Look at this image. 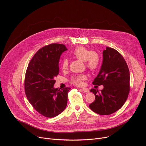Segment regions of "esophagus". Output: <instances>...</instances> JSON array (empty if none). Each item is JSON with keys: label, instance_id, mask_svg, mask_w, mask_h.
I'll return each mask as SVG.
<instances>
[{"label": "esophagus", "instance_id": "esophagus-1", "mask_svg": "<svg viewBox=\"0 0 146 146\" xmlns=\"http://www.w3.org/2000/svg\"><path fill=\"white\" fill-rule=\"evenodd\" d=\"M81 90L82 91H84V92H87V93H88L90 92V90L88 89V88H83L81 89Z\"/></svg>", "mask_w": 146, "mask_h": 146}]
</instances>
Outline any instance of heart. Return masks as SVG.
<instances>
[{
  "label": "heart",
  "instance_id": "obj_1",
  "mask_svg": "<svg viewBox=\"0 0 146 146\" xmlns=\"http://www.w3.org/2000/svg\"><path fill=\"white\" fill-rule=\"evenodd\" d=\"M71 55L82 61L86 62L87 68L92 72H95L98 69L100 65V58L99 55L94 51L85 47L78 46L73 50ZM61 69L65 71L68 68V61L64 59L61 62ZM87 79V75L85 73L74 75L70 79V82L77 86H82L84 81Z\"/></svg>",
  "mask_w": 146,
  "mask_h": 146
}]
</instances>
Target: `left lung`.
Wrapping results in <instances>:
<instances>
[{"label":"left lung","mask_w":146,"mask_h":146,"mask_svg":"<svg viewBox=\"0 0 146 146\" xmlns=\"http://www.w3.org/2000/svg\"><path fill=\"white\" fill-rule=\"evenodd\" d=\"M103 64L94 85H103L99 92L90 90L95 95V100L90 108L100 115H109L122 107L130 91V74L128 66L121 54L116 50L106 47L103 51Z\"/></svg>","instance_id":"1"}]
</instances>
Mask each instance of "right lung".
I'll return each instance as SVG.
<instances>
[{
	"label": "right lung",
	"instance_id": "1",
	"mask_svg": "<svg viewBox=\"0 0 146 146\" xmlns=\"http://www.w3.org/2000/svg\"><path fill=\"white\" fill-rule=\"evenodd\" d=\"M65 46L53 43L39 49L27 69L25 91L33 108L40 114L52 118L63 111L67 105L70 88H54V80L59 72V60Z\"/></svg>",
	"mask_w": 146,
	"mask_h": 146
}]
</instances>
